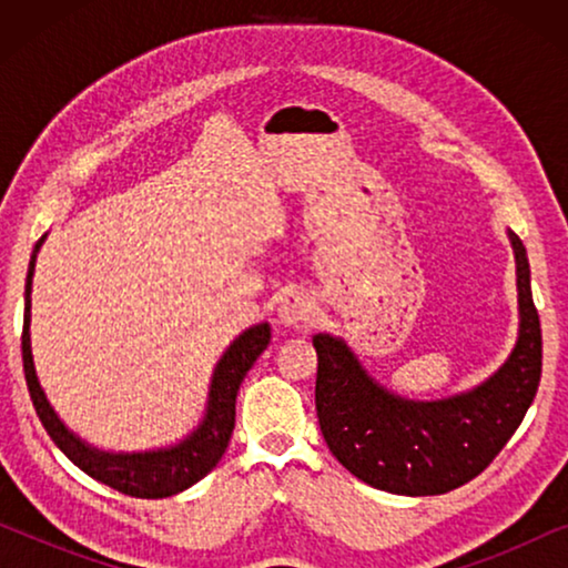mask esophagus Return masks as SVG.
Returning a JSON list of instances; mask_svg holds the SVG:
<instances>
[{
  "instance_id": "1",
  "label": "esophagus",
  "mask_w": 568,
  "mask_h": 568,
  "mask_svg": "<svg viewBox=\"0 0 568 568\" xmlns=\"http://www.w3.org/2000/svg\"><path fill=\"white\" fill-rule=\"evenodd\" d=\"M310 313H313V305H310V300L302 292H286L278 300L276 317L286 328H297V325L310 321Z\"/></svg>"
}]
</instances>
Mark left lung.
Listing matches in <instances>:
<instances>
[{
	"label": "left lung",
	"mask_w": 568,
	"mask_h": 568,
	"mask_svg": "<svg viewBox=\"0 0 568 568\" xmlns=\"http://www.w3.org/2000/svg\"><path fill=\"white\" fill-rule=\"evenodd\" d=\"M517 263V341L491 377L449 398L414 400L387 390L341 336L315 333V408L325 445L364 484L400 496H434L468 484L501 453L538 393L540 317L530 263L507 230Z\"/></svg>",
	"instance_id": "1"
}]
</instances>
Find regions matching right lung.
<instances>
[{
    "mask_svg": "<svg viewBox=\"0 0 568 568\" xmlns=\"http://www.w3.org/2000/svg\"><path fill=\"white\" fill-rule=\"evenodd\" d=\"M45 237L49 235L38 240L28 263L26 321H22V367H26L30 400H33L43 429L49 432L53 445L77 468L121 494L139 496V499H162V496L181 494L193 484H199L206 473L216 468V463L222 460L224 449L230 445L232 429H235L237 390L243 385L247 369L253 367L255 359L263 354V348L268 346L271 325H251V328H245L224 348V354L220 356V362H216L212 372L204 416H201L196 429L168 447L139 449V453H108V449H100L90 445V442H84L80 434H74L61 422L49 398H45L41 379H38L33 346H30V292H33L36 258Z\"/></svg>",
    "mask_w": 568,
    "mask_h": 568,
    "instance_id": "right-lung-1",
    "label": "right lung"
}]
</instances>
